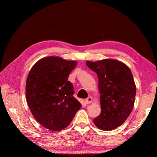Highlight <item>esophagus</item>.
<instances>
[{"mask_svg":"<svg viewBox=\"0 0 157 157\" xmlns=\"http://www.w3.org/2000/svg\"><path fill=\"white\" fill-rule=\"evenodd\" d=\"M92 101V98L91 96H89V97H88L86 99H85V103L86 104H90V103H91Z\"/></svg>","mask_w":157,"mask_h":157,"instance_id":"esophagus-1","label":"esophagus"}]
</instances>
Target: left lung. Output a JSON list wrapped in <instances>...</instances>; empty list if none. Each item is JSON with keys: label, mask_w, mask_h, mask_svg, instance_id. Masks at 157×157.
<instances>
[{"label": "left lung", "mask_w": 157, "mask_h": 157, "mask_svg": "<svg viewBox=\"0 0 157 157\" xmlns=\"http://www.w3.org/2000/svg\"><path fill=\"white\" fill-rule=\"evenodd\" d=\"M86 65L97 74L101 93V113L93 121L105 131L118 128L134 107L136 88L131 70L114 59L86 61Z\"/></svg>", "instance_id": "1"}]
</instances>
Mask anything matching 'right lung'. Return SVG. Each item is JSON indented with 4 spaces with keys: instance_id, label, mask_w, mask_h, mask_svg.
Here are the masks:
<instances>
[{
    "instance_id": "1",
    "label": "right lung",
    "mask_w": 157,
    "mask_h": 157,
    "mask_svg": "<svg viewBox=\"0 0 157 157\" xmlns=\"http://www.w3.org/2000/svg\"><path fill=\"white\" fill-rule=\"evenodd\" d=\"M76 65L75 61L48 56L38 61L29 73L25 86L28 105L34 118L46 128H65L81 108L68 81Z\"/></svg>"
}]
</instances>
